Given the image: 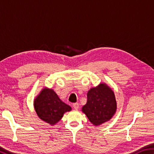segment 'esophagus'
<instances>
[{
    "label": "esophagus",
    "mask_w": 154,
    "mask_h": 154,
    "mask_svg": "<svg viewBox=\"0 0 154 154\" xmlns=\"http://www.w3.org/2000/svg\"><path fill=\"white\" fill-rule=\"evenodd\" d=\"M79 103H77L72 104V106H73V108L75 109H79Z\"/></svg>",
    "instance_id": "34e87169"
}]
</instances>
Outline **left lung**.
Wrapping results in <instances>:
<instances>
[{
  "instance_id": "8db88e82",
  "label": "left lung",
  "mask_w": 154,
  "mask_h": 154,
  "mask_svg": "<svg viewBox=\"0 0 154 154\" xmlns=\"http://www.w3.org/2000/svg\"><path fill=\"white\" fill-rule=\"evenodd\" d=\"M117 104L114 92L105 83L90 89L87 94V103L82 107L90 122L100 125L109 121L116 111Z\"/></svg>"
}]
</instances>
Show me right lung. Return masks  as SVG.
Masks as SVG:
<instances>
[{
    "label": "right lung",
    "instance_id": "add662e5",
    "mask_svg": "<svg viewBox=\"0 0 154 154\" xmlns=\"http://www.w3.org/2000/svg\"><path fill=\"white\" fill-rule=\"evenodd\" d=\"M35 111L42 120L51 125L60 120L64 113L71 110V107L59 98L51 89H43L34 102Z\"/></svg>",
    "mask_w": 154,
    "mask_h": 154
}]
</instances>
